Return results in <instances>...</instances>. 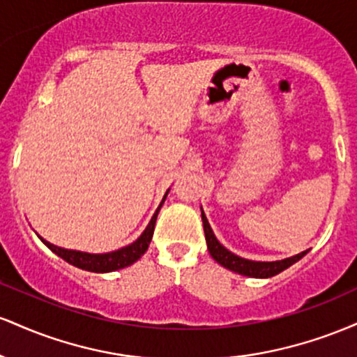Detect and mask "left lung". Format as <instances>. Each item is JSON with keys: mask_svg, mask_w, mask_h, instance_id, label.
I'll use <instances>...</instances> for the list:
<instances>
[{"mask_svg": "<svg viewBox=\"0 0 357 357\" xmlns=\"http://www.w3.org/2000/svg\"><path fill=\"white\" fill-rule=\"evenodd\" d=\"M202 220H203V228H204V236H206V245L210 255L215 258L216 261L221 265V267L231 270V272L240 273V275L245 277H253V278H268L277 275V273L284 272L285 268H289L290 265H294L296 261L301 260L302 257L305 255L309 250L305 252L297 253V255L284 258V260H275V261H255L248 260V258H241L235 253L230 252L228 248H225L223 245L220 243L218 238L213 233L210 223H208V218L204 216L202 211Z\"/></svg>", "mask_w": 357, "mask_h": 357, "instance_id": "left-lung-1", "label": "left lung"}]
</instances>
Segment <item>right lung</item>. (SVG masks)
Returning <instances> with one entry per match:
<instances>
[{
    "instance_id": "right-lung-1",
    "label": "right lung",
    "mask_w": 357,
    "mask_h": 357,
    "mask_svg": "<svg viewBox=\"0 0 357 357\" xmlns=\"http://www.w3.org/2000/svg\"><path fill=\"white\" fill-rule=\"evenodd\" d=\"M167 192L166 191L165 198H162L161 204L158 206V210L151 218L149 225L146 227V230L141 233V236L136 241H132L127 247H122L119 250H114V252H107V253H89V252H80V250H68V248H61L56 247V245L50 243L42 236L38 235V238L47 245L48 248L52 250L55 255H59L60 258H63L65 261L73 265V267L87 270V272H96V273H107V272H116V270L126 268L129 265H132L134 261H137L139 258L146 253L147 247H149L151 240H153V233H154V225H155V218H158V213L161 210L162 203H165Z\"/></svg>"
}]
</instances>
